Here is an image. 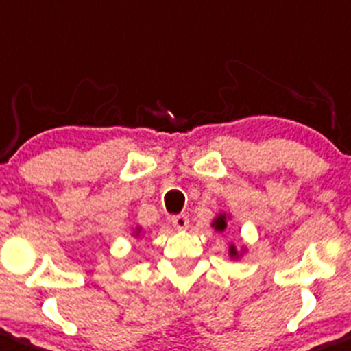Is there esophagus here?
<instances>
[{"label": "esophagus", "mask_w": 351, "mask_h": 351, "mask_svg": "<svg viewBox=\"0 0 351 351\" xmlns=\"http://www.w3.org/2000/svg\"><path fill=\"white\" fill-rule=\"evenodd\" d=\"M171 221H172V225H174L177 230H186L187 226H189V218H187L186 215L172 216Z\"/></svg>", "instance_id": "1"}]
</instances>
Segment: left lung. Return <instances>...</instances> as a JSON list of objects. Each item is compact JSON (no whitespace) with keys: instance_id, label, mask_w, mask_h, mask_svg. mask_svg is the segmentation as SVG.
I'll return each instance as SVG.
<instances>
[{"instance_id":"8db88e82","label":"left lung","mask_w":351,"mask_h":351,"mask_svg":"<svg viewBox=\"0 0 351 351\" xmlns=\"http://www.w3.org/2000/svg\"><path fill=\"white\" fill-rule=\"evenodd\" d=\"M213 226H215L216 230H225L226 228V216L225 215H219V216H216V219L215 221H213ZM230 256L231 258H237L238 256V252H237V248L233 247V245H231L230 247Z\"/></svg>"}]
</instances>
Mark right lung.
<instances>
[{"instance_id": "1", "label": "right lung", "mask_w": 351, "mask_h": 351, "mask_svg": "<svg viewBox=\"0 0 351 351\" xmlns=\"http://www.w3.org/2000/svg\"><path fill=\"white\" fill-rule=\"evenodd\" d=\"M136 234H138V233H136Z\"/></svg>"}]
</instances>
